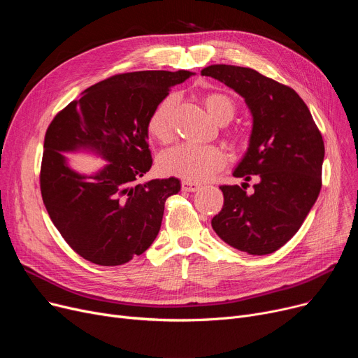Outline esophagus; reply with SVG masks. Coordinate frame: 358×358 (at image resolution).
Returning <instances> with one entry per match:
<instances>
[{"instance_id": "obj_1", "label": "esophagus", "mask_w": 358, "mask_h": 358, "mask_svg": "<svg viewBox=\"0 0 358 358\" xmlns=\"http://www.w3.org/2000/svg\"><path fill=\"white\" fill-rule=\"evenodd\" d=\"M181 189H182V192L194 193V192H199L201 189V184L193 182V181H182L181 182Z\"/></svg>"}]
</instances>
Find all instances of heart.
Segmentation results:
<instances>
[{"label":"heart","instance_id":"b5f03b06","mask_svg":"<svg viewBox=\"0 0 358 358\" xmlns=\"http://www.w3.org/2000/svg\"><path fill=\"white\" fill-rule=\"evenodd\" d=\"M177 101V94H168L148 117L149 135L161 143L173 138V115ZM203 103L217 123H228L235 116L236 104L227 94L209 92L203 97ZM158 164L161 171L168 176L187 181H204L227 165V154L215 145L178 143L162 152Z\"/></svg>","mask_w":358,"mask_h":358}]
</instances>
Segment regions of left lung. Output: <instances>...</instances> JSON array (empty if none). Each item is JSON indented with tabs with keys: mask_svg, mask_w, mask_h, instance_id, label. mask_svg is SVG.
Here are the masks:
<instances>
[{
	"mask_svg": "<svg viewBox=\"0 0 358 358\" xmlns=\"http://www.w3.org/2000/svg\"><path fill=\"white\" fill-rule=\"evenodd\" d=\"M201 75L228 85L245 100L252 131L234 177L250 181L220 185L223 208L212 228L228 245L251 255L277 251L302 227L322 185L325 146L321 131L299 94L251 68L210 65Z\"/></svg>",
	"mask_w": 358,
	"mask_h": 358,
	"instance_id": "1",
	"label": "left lung"
}]
</instances>
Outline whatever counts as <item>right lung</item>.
I'll return each mask as SVG.
<instances>
[{
  "mask_svg": "<svg viewBox=\"0 0 358 358\" xmlns=\"http://www.w3.org/2000/svg\"><path fill=\"white\" fill-rule=\"evenodd\" d=\"M190 71H138L87 88L55 116L45 136L41 192L68 245L99 266H122L155 241L165 200L181 189L169 177L139 182L150 166L146 122L171 87ZM88 150L108 161L96 175H80L63 154Z\"/></svg>",
  "mask_w": 358,
  "mask_h": 358,
  "instance_id": "1",
  "label": "right lung"
}]
</instances>
